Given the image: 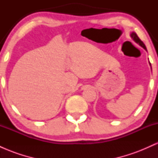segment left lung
Listing matches in <instances>:
<instances>
[{
	"mask_svg": "<svg viewBox=\"0 0 158 158\" xmlns=\"http://www.w3.org/2000/svg\"><path fill=\"white\" fill-rule=\"evenodd\" d=\"M130 36H131V39H133L134 41H135V42L137 43V44H138L139 45V46L142 47L143 48H144L145 50H146V51H147V49H146V46H145V44H143V41H141V40L139 39V37H138V36H137V34H136V32H132L130 34ZM149 64H150V66H151V69H152V65H151V63H150V62H149Z\"/></svg>",
	"mask_w": 158,
	"mask_h": 158,
	"instance_id": "1",
	"label": "left lung"
}]
</instances>
